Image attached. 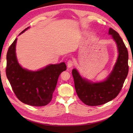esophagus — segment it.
Listing matches in <instances>:
<instances>
[{
	"label": "esophagus",
	"mask_w": 133,
	"mask_h": 133,
	"mask_svg": "<svg viewBox=\"0 0 133 133\" xmlns=\"http://www.w3.org/2000/svg\"><path fill=\"white\" fill-rule=\"evenodd\" d=\"M73 64H74V62L71 60H69L67 62V67H68L69 68H71V67H72L73 66Z\"/></svg>",
	"instance_id": "1"
}]
</instances>
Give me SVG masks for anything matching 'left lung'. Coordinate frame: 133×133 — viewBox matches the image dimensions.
Masks as SVG:
<instances>
[{
  "label": "left lung",
  "instance_id": "obj_1",
  "mask_svg": "<svg viewBox=\"0 0 133 133\" xmlns=\"http://www.w3.org/2000/svg\"><path fill=\"white\" fill-rule=\"evenodd\" d=\"M117 44L118 58L111 72L103 81L93 82L82 78L76 69H72L75 89L79 98L86 105L94 106L114 99L122 89L129 72L128 51L119 34L111 28L109 30Z\"/></svg>",
  "mask_w": 133,
  "mask_h": 133
}]
</instances>
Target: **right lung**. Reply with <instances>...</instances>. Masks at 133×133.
Masks as SVG:
<instances>
[{"instance_id":"1","label":"right lung","mask_w":133,"mask_h":133,"mask_svg":"<svg viewBox=\"0 0 133 133\" xmlns=\"http://www.w3.org/2000/svg\"><path fill=\"white\" fill-rule=\"evenodd\" d=\"M30 28L23 30L20 35ZM15 39L7 53L6 75L19 101L33 106H43L52 100L59 76L66 70L64 62L49 64L37 71L23 68L16 58Z\"/></svg>"}]
</instances>
